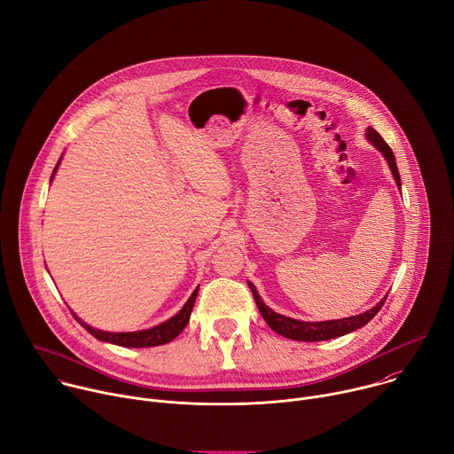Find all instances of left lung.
<instances>
[{
    "label": "left lung",
    "instance_id": "left-lung-1",
    "mask_svg": "<svg viewBox=\"0 0 454 454\" xmlns=\"http://www.w3.org/2000/svg\"><path fill=\"white\" fill-rule=\"evenodd\" d=\"M365 136L383 153V157L387 159V162H388V166L392 169V175L395 178V184L401 190V175H399L395 155H394L392 148L387 145V141L372 127H369L365 130ZM248 286L252 290V295L255 299L259 313L264 318V322L270 325V329H274L278 334H281L285 338L299 340V341H324V340H331V338H338V336L348 334V333H352V331H356L359 327H364L365 324H369L378 315V311L381 309V306L387 301V297H383L374 308H371V309H367L364 313H359V315H354V317L338 318V320H324V322H302V320H295V318L279 315L274 309H270L262 302V299L259 297L255 286L250 281H248Z\"/></svg>",
    "mask_w": 454,
    "mask_h": 454
}]
</instances>
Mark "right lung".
I'll return each mask as SVG.
<instances>
[{
	"instance_id": "1",
	"label": "right lung",
	"mask_w": 454,
	"mask_h": 454,
	"mask_svg": "<svg viewBox=\"0 0 454 454\" xmlns=\"http://www.w3.org/2000/svg\"><path fill=\"white\" fill-rule=\"evenodd\" d=\"M62 159V157H60ZM60 159L51 173V178L50 183L53 180V175L55 171L59 169V164H60ZM197 294H199V286L195 288V292L192 294V297L188 299V302L183 306V309H180L175 317L168 318L166 322L155 325V327H150V329H143V331H134V333H109V331H100L93 325H89L85 322H82V318H78L73 311V317L76 318V322L89 333L93 334L95 338L102 340V341H107V343H114V345H120V347H155V345H162V343H168L171 340H175L180 333H183V329L188 325L190 322V317H192V311H193V306H195V301H197Z\"/></svg>"
}]
</instances>
